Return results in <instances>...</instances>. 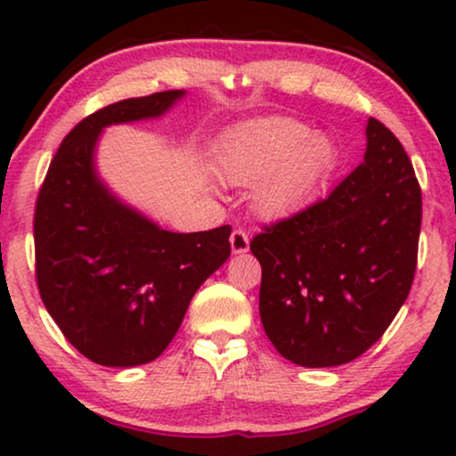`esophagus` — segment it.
<instances>
[{
	"mask_svg": "<svg viewBox=\"0 0 456 456\" xmlns=\"http://www.w3.org/2000/svg\"><path fill=\"white\" fill-rule=\"evenodd\" d=\"M229 244H232L233 255H242V253H246V250H248V246H250L248 233H246L244 229H233L232 238H229Z\"/></svg>",
	"mask_w": 456,
	"mask_h": 456,
	"instance_id": "1",
	"label": "esophagus"
}]
</instances>
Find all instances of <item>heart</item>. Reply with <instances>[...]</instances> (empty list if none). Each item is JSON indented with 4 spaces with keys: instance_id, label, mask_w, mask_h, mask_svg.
I'll return each instance as SVG.
<instances>
[{
    "instance_id": "heart-1",
    "label": "heart",
    "mask_w": 456,
    "mask_h": 456,
    "mask_svg": "<svg viewBox=\"0 0 456 456\" xmlns=\"http://www.w3.org/2000/svg\"><path fill=\"white\" fill-rule=\"evenodd\" d=\"M216 171L233 186H253V206L264 218H285L328 184L338 165L337 143L294 118L246 122L223 137Z\"/></svg>"
}]
</instances>
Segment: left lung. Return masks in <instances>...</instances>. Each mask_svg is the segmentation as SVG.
Wrapping results in <instances>:
<instances>
[{
  "instance_id": "left-lung-1",
  "label": "left lung",
  "mask_w": 456,
  "mask_h": 456,
  "mask_svg": "<svg viewBox=\"0 0 456 456\" xmlns=\"http://www.w3.org/2000/svg\"><path fill=\"white\" fill-rule=\"evenodd\" d=\"M422 195L399 139L366 122L364 162L305 212L265 227L259 315L282 358L352 362L390 326L416 272Z\"/></svg>"
}]
</instances>
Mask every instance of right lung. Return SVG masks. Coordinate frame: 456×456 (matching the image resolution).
I'll list each match as a JSON object with an SVG mask.
<instances>
[{"instance_id":"obj_1","label":"right lung","mask_w":456,"mask_h":456,"mask_svg":"<svg viewBox=\"0 0 456 456\" xmlns=\"http://www.w3.org/2000/svg\"><path fill=\"white\" fill-rule=\"evenodd\" d=\"M184 90L128 98L68 133L36 203V279L64 337L102 366L148 364L175 337L192 296L232 253V227L162 229L98 171L104 128L159 119Z\"/></svg>"}]
</instances>
